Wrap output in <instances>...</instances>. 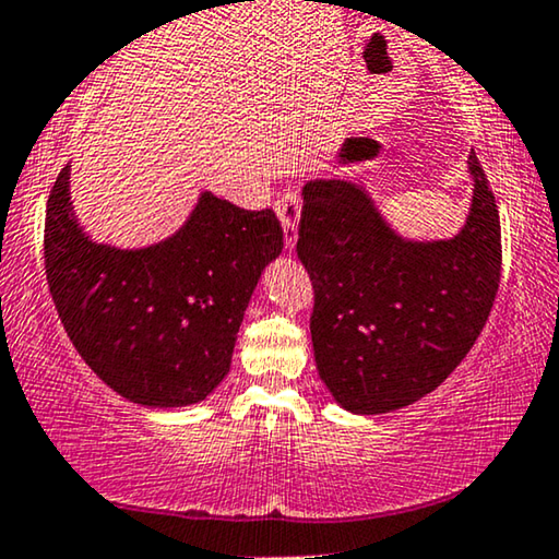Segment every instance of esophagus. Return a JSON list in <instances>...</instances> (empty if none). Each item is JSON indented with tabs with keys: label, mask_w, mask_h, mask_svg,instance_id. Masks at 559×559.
I'll return each mask as SVG.
<instances>
[{
	"label": "esophagus",
	"mask_w": 559,
	"mask_h": 559,
	"mask_svg": "<svg viewBox=\"0 0 559 559\" xmlns=\"http://www.w3.org/2000/svg\"><path fill=\"white\" fill-rule=\"evenodd\" d=\"M278 217L283 223V238H286V248H294L298 240V217H301V194L296 190H283L276 200Z\"/></svg>",
	"instance_id": "34e87169"
}]
</instances>
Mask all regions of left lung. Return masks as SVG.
<instances>
[{
  "mask_svg": "<svg viewBox=\"0 0 559 559\" xmlns=\"http://www.w3.org/2000/svg\"><path fill=\"white\" fill-rule=\"evenodd\" d=\"M474 202L453 240L407 242L349 182H309L296 253L313 286L321 380L352 413H390L433 392L468 355L501 276L489 179L468 156Z\"/></svg>",
  "mask_w": 559,
  "mask_h": 559,
  "instance_id": "8db88e82",
  "label": "left lung"
}]
</instances>
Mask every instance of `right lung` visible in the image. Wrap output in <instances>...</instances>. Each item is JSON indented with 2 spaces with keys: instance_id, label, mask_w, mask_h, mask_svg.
Returning a JSON list of instances; mask_svg holds the SVG:
<instances>
[{
  "instance_id": "add662e5",
  "label": "right lung",
  "mask_w": 559,
  "mask_h": 559,
  "mask_svg": "<svg viewBox=\"0 0 559 559\" xmlns=\"http://www.w3.org/2000/svg\"><path fill=\"white\" fill-rule=\"evenodd\" d=\"M281 248L271 207L210 192L182 230L144 250L85 238L68 167L47 198L45 273L62 326L108 388L148 407L200 403L223 382L255 283Z\"/></svg>"
}]
</instances>
